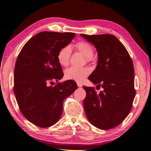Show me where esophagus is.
<instances>
[{
	"mask_svg": "<svg viewBox=\"0 0 151 151\" xmlns=\"http://www.w3.org/2000/svg\"><path fill=\"white\" fill-rule=\"evenodd\" d=\"M77 85H78V87H82V86H83V85L80 83H77Z\"/></svg>",
	"mask_w": 151,
	"mask_h": 151,
	"instance_id": "1",
	"label": "esophagus"
}]
</instances>
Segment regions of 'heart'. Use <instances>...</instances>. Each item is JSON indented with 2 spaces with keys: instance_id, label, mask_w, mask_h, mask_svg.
Returning <instances> with one entry per match:
<instances>
[{
  "instance_id": "b5f03b06",
  "label": "heart",
  "mask_w": 151,
  "mask_h": 151,
  "mask_svg": "<svg viewBox=\"0 0 151 151\" xmlns=\"http://www.w3.org/2000/svg\"><path fill=\"white\" fill-rule=\"evenodd\" d=\"M75 48L83 55L87 60H90L93 55V49L89 44L85 42H80L75 45ZM71 49L70 46L64 47L59 50L58 54V59L61 66H67L70 63ZM90 70L88 68L71 67L65 71V77L68 80H74L81 82L85 78L90 74Z\"/></svg>"
}]
</instances>
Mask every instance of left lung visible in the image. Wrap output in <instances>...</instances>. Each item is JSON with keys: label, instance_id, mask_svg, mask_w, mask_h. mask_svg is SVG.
Instances as JSON below:
<instances>
[{"label": "left lung", "instance_id": "8db88e82", "mask_svg": "<svg viewBox=\"0 0 151 151\" xmlns=\"http://www.w3.org/2000/svg\"><path fill=\"white\" fill-rule=\"evenodd\" d=\"M96 48L98 62L88 80L101 87L97 94L93 87L83 86L87 95L83 107L90 123L101 130L118 126L130 113L135 96L134 68L127 50L110 34H80Z\"/></svg>", "mask_w": 151, "mask_h": 151}]
</instances>
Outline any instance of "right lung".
I'll return each mask as SVG.
<instances>
[{"instance_id":"1","label":"right lung","mask_w":151,"mask_h":151,"mask_svg":"<svg viewBox=\"0 0 151 151\" xmlns=\"http://www.w3.org/2000/svg\"><path fill=\"white\" fill-rule=\"evenodd\" d=\"M75 36V33H38L26 43L16 60L13 90L17 102L24 117L39 127L58 122L64 100L78 88L73 80L47 85L63 77L58 54Z\"/></svg>"}]
</instances>
